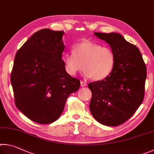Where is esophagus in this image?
<instances>
[{
    "instance_id": "obj_1",
    "label": "esophagus",
    "mask_w": 154,
    "mask_h": 154,
    "mask_svg": "<svg viewBox=\"0 0 154 154\" xmlns=\"http://www.w3.org/2000/svg\"><path fill=\"white\" fill-rule=\"evenodd\" d=\"M87 85V84L86 82H83V81H80V86H81V87H86Z\"/></svg>"
}]
</instances>
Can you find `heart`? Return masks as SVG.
I'll return each mask as SVG.
<instances>
[{
	"mask_svg": "<svg viewBox=\"0 0 154 154\" xmlns=\"http://www.w3.org/2000/svg\"><path fill=\"white\" fill-rule=\"evenodd\" d=\"M66 72L74 75L85 67L83 74L94 80H101L111 74L115 66V54L111 48L85 40L74 46L72 53L63 58Z\"/></svg>",
	"mask_w": 154,
	"mask_h": 154,
	"instance_id": "1",
	"label": "heart"
}]
</instances>
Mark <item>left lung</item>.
<instances>
[{"mask_svg": "<svg viewBox=\"0 0 154 154\" xmlns=\"http://www.w3.org/2000/svg\"><path fill=\"white\" fill-rule=\"evenodd\" d=\"M94 34L109 45L116 61L108 76L88 85L92 93L90 110L101 125L118 126L128 120L143 101L146 66L139 48L121 34Z\"/></svg>", "mask_w": 154, "mask_h": 154, "instance_id": "8db88e82", "label": "left lung"}]
</instances>
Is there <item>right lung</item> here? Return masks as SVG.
<instances>
[{"mask_svg":"<svg viewBox=\"0 0 154 154\" xmlns=\"http://www.w3.org/2000/svg\"><path fill=\"white\" fill-rule=\"evenodd\" d=\"M63 31L42 29L32 35L16 53L11 74L16 107L38 124L55 122L70 94L80 82L67 74L61 59Z\"/></svg>","mask_w":154,"mask_h":154,"instance_id":"1","label":"right lung"}]
</instances>
